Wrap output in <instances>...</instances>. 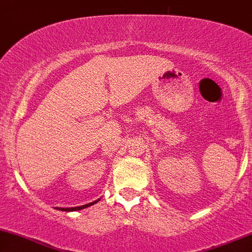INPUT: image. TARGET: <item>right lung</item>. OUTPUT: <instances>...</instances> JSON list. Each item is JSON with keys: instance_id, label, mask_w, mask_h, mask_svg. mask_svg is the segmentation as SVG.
<instances>
[{"instance_id": "obj_1", "label": "right lung", "mask_w": 252, "mask_h": 252, "mask_svg": "<svg viewBox=\"0 0 252 252\" xmlns=\"http://www.w3.org/2000/svg\"><path fill=\"white\" fill-rule=\"evenodd\" d=\"M99 201V199H98V200H96V201H94V202H90V204H86V205H83V206H77V207H66V209H62V207H58V210H60V211H67V212H71V211H79V210H83V209H86V207H90L91 206V205H94V204H96V202H98Z\"/></svg>"}]
</instances>
